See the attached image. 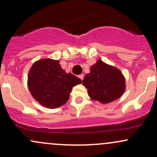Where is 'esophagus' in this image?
I'll return each instance as SVG.
<instances>
[{
  "mask_svg": "<svg viewBox=\"0 0 157 157\" xmlns=\"http://www.w3.org/2000/svg\"><path fill=\"white\" fill-rule=\"evenodd\" d=\"M78 77H79V78H80V80H83V77H84V75H83V74H81V75H79V76H78Z\"/></svg>",
  "mask_w": 157,
  "mask_h": 157,
  "instance_id": "obj_1",
  "label": "esophagus"
}]
</instances>
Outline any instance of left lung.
<instances>
[{"instance_id":"1","label":"left lung","mask_w":157,"mask_h":157,"mask_svg":"<svg viewBox=\"0 0 157 157\" xmlns=\"http://www.w3.org/2000/svg\"><path fill=\"white\" fill-rule=\"evenodd\" d=\"M82 85L88 89L90 99L103 105L118 99L126 90V80L121 71L100 59L90 67Z\"/></svg>"}]
</instances>
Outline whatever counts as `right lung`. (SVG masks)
<instances>
[{
    "label": "right lung",
    "instance_id": "obj_1",
    "mask_svg": "<svg viewBox=\"0 0 157 157\" xmlns=\"http://www.w3.org/2000/svg\"><path fill=\"white\" fill-rule=\"evenodd\" d=\"M58 60L42 58L33 63L28 75V87L32 97L41 106L56 109L67 103L73 87L82 80L67 73Z\"/></svg>",
    "mask_w": 157,
    "mask_h": 157
}]
</instances>
